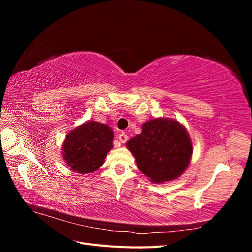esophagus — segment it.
Masks as SVG:
<instances>
[{
	"mask_svg": "<svg viewBox=\"0 0 252 252\" xmlns=\"http://www.w3.org/2000/svg\"><path fill=\"white\" fill-rule=\"evenodd\" d=\"M119 141L121 143H126L128 141V135L125 132H121L119 134Z\"/></svg>",
	"mask_w": 252,
	"mask_h": 252,
	"instance_id": "34e87169",
	"label": "esophagus"
}]
</instances>
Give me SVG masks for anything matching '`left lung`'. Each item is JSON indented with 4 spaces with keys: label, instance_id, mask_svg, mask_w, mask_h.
Listing matches in <instances>:
<instances>
[{
    "label": "left lung",
    "instance_id": "left-lung-1",
    "mask_svg": "<svg viewBox=\"0 0 252 252\" xmlns=\"http://www.w3.org/2000/svg\"><path fill=\"white\" fill-rule=\"evenodd\" d=\"M139 169L154 183L179 178L192 155V144L184 126L169 119L150 120L142 132L127 143Z\"/></svg>",
    "mask_w": 252,
    "mask_h": 252
}]
</instances>
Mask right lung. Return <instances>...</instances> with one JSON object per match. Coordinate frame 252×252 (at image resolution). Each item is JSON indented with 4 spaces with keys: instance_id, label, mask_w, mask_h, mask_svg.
<instances>
[{
    "instance_id": "add662e5",
    "label": "right lung",
    "mask_w": 252,
    "mask_h": 252,
    "mask_svg": "<svg viewBox=\"0 0 252 252\" xmlns=\"http://www.w3.org/2000/svg\"><path fill=\"white\" fill-rule=\"evenodd\" d=\"M111 128L98 122L87 123L66 135L63 157L70 169L81 174L91 173L103 165L107 152L112 148Z\"/></svg>"
}]
</instances>
